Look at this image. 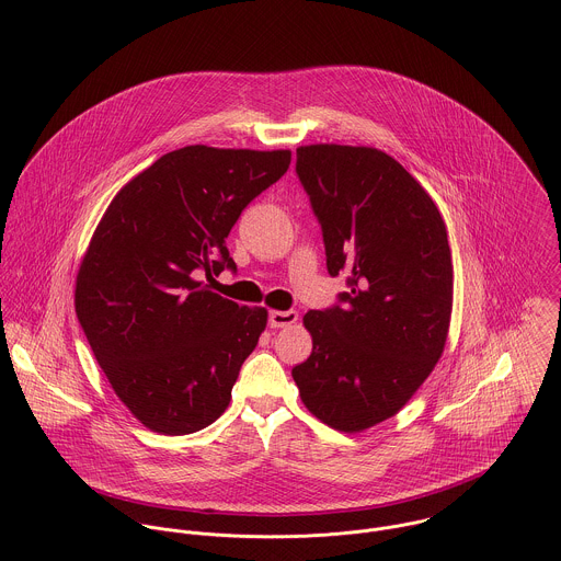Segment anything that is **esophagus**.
Segmentation results:
<instances>
[{"mask_svg":"<svg viewBox=\"0 0 561 561\" xmlns=\"http://www.w3.org/2000/svg\"><path fill=\"white\" fill-rule=\"evenodd\" d=\"M297 319H299V314L295 310H273L268 314V325L279 330V328H288V325L297 323Z\"/></svg>","mask_w":561,"mask_h":561,"instance_id":"esophagus-1","label":"esophagus"}]
</instances>
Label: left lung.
I'll return each instance as SVG.
<instances>
[{
	"instance_id": "1",
	"label": "left lung",
	"mask_w": 561,
	"mask_h": 561,
	"mask_svg": "<svg viewBox=\"0 0 561 561\" xmlns=\"http://www.w3.org/2000/svg\"><path fill=\"white\" fill-rule=\"evenodd\" d=\"M297 174L319 216L330 275H350L343 308L310 310L312 354L293 367L306 409L363 433L417 393L444 354L453 317L446 222L422 183L371 146L297 148Z\"/></svg>"
}]
</instances>
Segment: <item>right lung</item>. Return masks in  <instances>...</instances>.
I'll list each match as a JSON object with an SVG mask.
<instances>
[{"label":"right lung","mask_w":561,"mask_h":561,"mask_svg":"<svg viewBox=\"0 0 561 561\" xmlns=\"http://www.w3.org/2000/svg\"><path fill=\"white\" fill-rule=\"evenodd\" d=\"M290 165V150L185 146L108 203L76 275L78 321L119 402L148 431L190 435L216 422L268 312L198 279L233 260L242 209Z\"/></svg>","instance_id":"obj_1"}]
</instances>
